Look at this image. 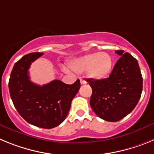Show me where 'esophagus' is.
<instances>
[{"mask_svg": "<svg viewBox=\"0 0 154 154\" xmlns=\"http://www.w3.org/2000/svg\"><path fill=\"white\" fill-rule=\"evenodd\" d=\"M80 83H81V85H85L86 83V82L82 79H80Z\"/></svg>", "mask_w": 154, "mask_h": 154, "instance_id": "1", "label": "esophagus"}]
</instances>
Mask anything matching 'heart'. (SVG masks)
<instances>
[{"label":"heart","instance_id":"1","mask_svg":"<svg viewBox=\"0 0 154 154\" xmlns=\"http://www.w3.org/2000/svg\"><path fill=\"white\" fill-rule=\"evenodd\" d=\"M69 68L76 73L86 72L89 78L103 80L108 78L114 67L112 57L106 52H93L71 60Z\"/></svg>","mask_w":154,"mask_h":154}]
</instances>
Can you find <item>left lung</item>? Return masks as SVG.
Here are the masks:
<instances>
[{
    "instance_id": "8db88e82",
    "label": "left lung",
    "mask_w": 154,
    "mask_h": 154,
    "mask_svg": "<svg viewBox=\"0 0 154 154\" xmlns=\"http://www.w3.org/2000/svg\"><path fill=\"white\" fill-rule=\"evenodd\" d=\"M120 56L109 78L89 79L92 89L91 108L101 119L116 122L130 113L138 103L143 90L139 64L130 53L116 51Z\"/></svg>"
}]
</instances>
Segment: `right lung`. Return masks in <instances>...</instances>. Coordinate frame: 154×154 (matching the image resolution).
<instances>
[{"label":"right lung","instance_id":"1","mask_svg":"<svg viewBox=\"0 0 154 154\" xmlns=\"http://www.w3.org/2000/svg\"><path fill=\"white\" fill-rule=\"evenodd\" d=\"M42 55L30 53L17 61L11 73L8 87L14 106L28 123L51 129L67 116L73 98L79 90L80 81L72 85L57 79L42 86L33 83L28 69L31 62Z\"/></svg>","mask_w":154,"mask_h":154}]
</instances>
